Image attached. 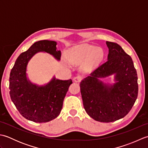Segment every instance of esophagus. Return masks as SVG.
Returning <instances> with one entry per match:
<instances>
[{
    "mask_svg": "<svg viewBox=\"0 0 148 148\" xmlns=\"http://www.w3.org/2000/svg\"><path fill=\"white\" fill-rule=\"evenodd\" d=\"M81 79H82V77H81L80 76H77L74 77V81L76 83H80Z\"/></svg>",
    "mask_w": 148,
    "mask_h": 148,
    "instance_id": "34e87169",
    "label": "esophagus"
}]
</instances>
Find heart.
Returning <instances> with one entry per match:
<instances>
[{"label":"heart","mask_w":148,"mask_h":148,"mask_svg":"<svg viewBox=\"0 0 148 148\" xmlns=\"http://www.w3.org/2000/svg\"><path fill=\"white\" fill-rule=\"evenodd\" d=\"M68 60L73 64H79L87 60V65L94 67L102 60L104 52L102 48L88 44H82L73 47L67 53Z\"/></svg>","instance_id":"obj_1"}]
</instances>
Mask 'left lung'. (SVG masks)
Segmentation results:
<instances>
[{
	"label": "left lung",
	"instance_id": "obj_1",
	"mask_svg": "<svg viewBox=\"0 0 148 148\" xmlns=\"http://www.w3.org/2000/svg\"><path fill=\"white\" fill-rule=\"evenodd\" d=\"M108 60L80 83L84 108L91 118L103 123L125 117L132 108L138 95L137 74L132 59L119 45L106 42ZM115 73L117 81L108 86L98 78Z\"/></svg>",
	"mask_w": 148,
	"mask_h": 148
}]
</instances>
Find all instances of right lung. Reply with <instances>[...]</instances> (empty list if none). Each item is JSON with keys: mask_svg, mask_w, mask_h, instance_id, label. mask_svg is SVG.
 <instances>
[{"mask_svg": "<svg viewBox=\"0 0 148 148\" xmlns=\"http://www.w3.org/2000/svg\"><path fill=\"white\" fill-rule=\"evenodd\" d=\"M56 46L55 41L48 40L33 44L18 56L10 72L9 94L12 101L25 118L34 122L46 123L57 117L72 83L71 79L60 80L54 77L46 86H38L27 79V65L36 53L47 52L60 59L61 51L56 50Z\"/></svg>", "mask_w": 148, "mask_h": 148, "instance_id": "right-lung-1", "label": "right lung"}]
</instances>
